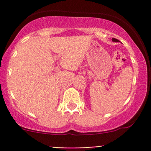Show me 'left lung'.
<instances>
[{
	"label": "left lung",
	"mask_w": 151,
	"mask_h": 151,
	"mask_svg": "<svg viewBox=\"0 0 151 151\" xmlns=\"http://www.w3.org/2000/svg\"><path fill=\"white\" fill-rule=\"evenodd\" d=\"M112 41H113V42H119V40H118V39H115V38H113V39H112Z\"/></svg>",
	"instance_id": "left-lung-1"
}]
</instances>
